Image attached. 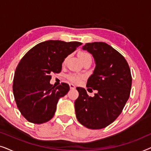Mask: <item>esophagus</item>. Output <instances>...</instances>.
Here are the masks:
<instances>
[{
    "instance_id": "1",
    "label": "esophagus",
    "mask_w": 151,
    "mask_h": 151,
    "mask_svg": "<svg viewBox=\"0 0 151 151\" xmlns=\"http://www.w3.org/2000/svg\"><path fill=\"white\" fill-rule=\"evenodd\" d=\"M69 87H70V88H71V89H75V88H76L75 85H74V84H69Z\"/></svg>"
}]
</instances>
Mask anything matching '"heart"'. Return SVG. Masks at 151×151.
Here are the masks:
<instances>
[{"instance_id": "obj_1", "label": "heart", "mask_w": 151, "mask_h": 151, "mask_svg": "<svg viewBox=\"0 0 151 151\" xmlns=\"http://www.w3.org/2000/svg\"><path fill=\"white\" fill-rule=\"evenodd\" d=\"M88 56H91L90 54H88V53L86 52H80L78 53V57L80 58V59L81 60V61L83 60L85 58L88 57ZM67 79L71 81L73 83H80V82L83 80L84 78V76L82 75V74H79V73H71L69 74H68L67 76Z\"/></svg>"}]
</instances>
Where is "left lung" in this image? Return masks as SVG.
Wrapping results in <instances>:
<instances>
[{"label": "left lung", "mask_w": 151, "mask_h": 151, "mask_svg": "<svg viewBox=\"0 0 151 151\" xmlns=\"http://www.w3.org/2000/svg\"><path fill=\"white\" fill-rule=\"evenodd\" d=\"M82 49L91 53L96 65L86 87L98 93L90 97L84 88H76L79 93L75 101L76 117L88 129H101L117 119L129 100L131 70L123 55L106 43H86Z\"/></svg>", "instance_id": "obj_1"}]
</instances>
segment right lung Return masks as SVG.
I'll return each mask as SVG.
<instances>
[{
  "mask_svg": "<svg viewBox=\"0 0 151 151\" xmlns=\"http://www.w3.org/2000/svg\"><path fill=\"white\" fill-rule=\"evenodd\" d=\"M82 44L47 40L31 49L16 67L13 93L16 105L29 122L42 124L55 114L58 100L69 91L67 83L55 87L50 84L51 73H59L68 55Z\"/></svg>",
  "mask_w": 151,
  "mask_h": 151,
  "instance_id": "right-lung-1",
  "label": "right lung"
}]
</instances>
